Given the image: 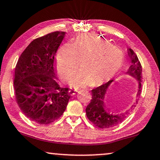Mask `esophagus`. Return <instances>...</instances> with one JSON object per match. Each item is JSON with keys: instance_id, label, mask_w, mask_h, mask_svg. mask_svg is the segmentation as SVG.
Here are the masks:
<instances>
[{"instance_id": "esophagus-1", "label": "esophagus", "mask_w": 160, "mask_h": 160, "mask_svg": "<svg viewBox=\"0 0 160 160\" xmlns=\"http://www.w3.org/2000/svg\"><path fill=\"white\" fill-rule=\"evenodd\" d=\"M76 93H77V91H75V90H73V89H71V90H69V95H70V96L75 95Z\"/></svg>"}]
</instances>
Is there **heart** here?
<instances>
[{"instance_id":"b5f03b06","label":"heart","mask_w":160,"mask_h":160,"mask_svg":"<svg viewBox=\"0 0 160 160\" xmlns=\"http://www.w3.org/2000/svg\"><path fill=\"white\" fill-rule=\"evenodd\" d=\"M125 60L124 52L104 38L82 34L78 36L74 44L67 42L60 47L56 65L61 78L66 80L81 62L80 70L69 79L71 86L79 89L111 80L122 69Z\"/></svg>"}]
</instances>
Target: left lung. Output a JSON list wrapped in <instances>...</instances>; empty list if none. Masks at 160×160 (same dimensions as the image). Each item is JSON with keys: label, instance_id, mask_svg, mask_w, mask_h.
I'll list each match as a JSON object with an SVG mask.
<instances>
[{"label": "left lung", "instance_id": "left-lung-1", "mask_svg": "<svg viewBox=\"0 0 160 160\" xmlns=\"http://www.w3.org/2000/svg\"><path fill=\"white\" fill-rule=\"evenodd\" d=\"M128 55L131 58V64L128 68L127 73L131 77L136 78L138 82V91L137 97H140L141 93V82H142V67L137 55L131 48L128 49ZM113 80H111L91 91L92 98L91 102L87 106L86 115L88 120L96 127L105 129L112 128L120 124L125 120L130 112L134 109L136 104L132 105L130 109L125 113L120 114H110L109 109L105 107L104 96L107 91ZM138 103V99L136 103Z\"/></svg>", "mask_w": 160, "mask_h": 160}]
</instances>
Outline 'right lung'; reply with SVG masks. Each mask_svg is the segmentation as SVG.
<instances>
[{
    "label": "right lung",
    "mask_w": 160,
    "mask_h": 160,
    "mask_svg": "<svg viewBox=\"0 0 160 160\" xmlns=\"http://www.w3.org/2000/svg\"><path fill=\"white\" fill-rule=\"evenodd\" d=\"M65 35L57 31L33 40L18 59L14 72L16 101L31 121L48 125L57 120L70 98L57 82L55 55Z\"/></svg>",
    "instance_id": "add662e5"
}]
</instances>
